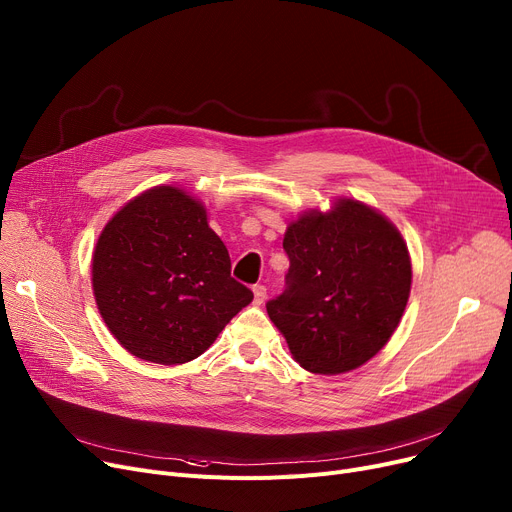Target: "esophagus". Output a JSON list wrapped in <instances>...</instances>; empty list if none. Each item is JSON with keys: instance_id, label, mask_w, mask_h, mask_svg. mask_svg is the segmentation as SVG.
<instances>
[{"instance_id": "obj_1", "label": "esophagus", "mask_w": 512, "mask_h": 512, "mask_svg": "<svg viewBox=\"0 0 512 512\" xmlns=\"http://www.w3.org/2000/svg\"><path fill=\"white\" fill-rule=\"evenodd\" d=\"M253 294H255L253 303H255V305H261V303L265 301V297H267V288L261 286V284H257V286H253Z\"/></svg>"}]
</instances>
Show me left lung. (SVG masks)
<instances>
[{"label":"left lung","mask_w":512,"mask_h":512,"mask_svg":"<svg viewBox=\"0 0 512 512\" xmlns=\"http://www.w3.org/2000/svg\"><path fill=\"white\" fill-rule=\"evenodd\" d=\"M286 284L267 315L292 359L319 375L365 365L392 338L405 313L413 267L407 242L375 207L338 197L309 209L284 234Z\"/></svg>","instance_id":"obj_1"}]
</instances>
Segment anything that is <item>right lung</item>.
I'll return each instance as SVG.
<instances>
[{
	"label": "right lung",
	"mask_w": 512,
	"mask_h": 512,
	"mask_svg": "<svg viewBox=\"0 0 512 512\" xmlns=\"http://www.w3.org/2000/svg\"><path fill=\"white\" fill-rule=\"evenodd\" d=\"M91 284L107 330L134 357L182 365L203 355L253 301L230 276V255L184 188L153 186L101 230Z\"/></svg>",
	"instance_id": "right-lung-1"
}]
</instances>
